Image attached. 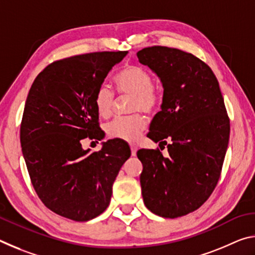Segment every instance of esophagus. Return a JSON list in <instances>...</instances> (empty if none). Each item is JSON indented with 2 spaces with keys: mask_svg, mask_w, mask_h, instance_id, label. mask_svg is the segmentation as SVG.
<instances>
[{
  "mask_svg": "<svg viewBox=\"0 0 255 255\" xmlns=\"http://www.w3.org/2000/svg\"><path fill=\"white\" fill-rule=\"evenodd\" d=\"M130 149H131V155L132 156H135L136 152H137V145L133 143H130Z\"/></svg>",
  "mask_w": 255,
  "mask_h": 255,
  "instance_id": "34e87169",
  "label": "esophagus"
}]
</instances>
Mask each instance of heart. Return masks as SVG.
Listing matches in <instances>:
<instances>
[{
    "instance_id": "1",
    "label": "heart",
    "mask_w": 255,
    "mask_h": 255,
    "mask_svg": "<svg viewBox=\"0 0 255 255\" xmlns=\"http://www.w3.org/2000/svg\"><path fill=\"white\" fill-rule=\"evenodd\" d=\"M115 83L120 93L131 94L132 111H153L157 106L158 97L153 88V77L147 71L138 66H126L115 77ZM115 105V94L106 84H101L94 93V107L102 118L110 117ZM145 128L141 115L118 117L107 125L108 135L112 138L132 141Z\"/></svg>"
}]
</instances>
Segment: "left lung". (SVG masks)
I'll list each match as a JSON object with an SVG mask.
<instances>
[{
	"label": "left lung",
	"instance_id": "left-lung-1",
	"mask_svg": "<svg viewBox=\"0 0 255 255\" xmlns=\"http://www.w3.org/2000/svg\"><path fill=\"white\" fill-rule=\"evenodd\" d=\"M137 57L164 90L147 137L169 152L167 157L159 149L137 152L141 195L153 214L181 217L199 208L218 182L230 139L225 103L211 68L192 54L154 46Z\"/></svg>",
	"mask_w": 255,
	"mask_h": 255
}]
</instances>
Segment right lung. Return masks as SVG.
I'll return each instance as SVG.
<instances>
[{
	"instance_id": "obj_1",
	"label": "right lung",
	"mask_w": 255,
	"mask_h": 255,
	"mask_svg": "<svg viewBox=\"0 0 255 255\" xmlns=\"http://www.w3.org/2000/svg\"><path fill=\"white\" fill-rule=\"evenodd\" d=\"M128 51H102L57 60L39 73L25 101L20 141L30 179L47 208L88 222L110 204L112 184L130 148L103 141L99 152L81 140H101L94 93Z\"/></svg>"
}]
</instances>
